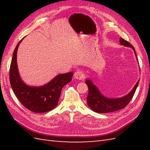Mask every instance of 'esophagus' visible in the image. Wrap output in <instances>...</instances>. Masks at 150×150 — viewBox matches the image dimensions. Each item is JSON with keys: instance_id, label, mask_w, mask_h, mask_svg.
Here are the masks:
<instances>
[{"instance_id": "1", "label": "esophagus", "mask_w": 150, "mask_h": 150, "mask_svg": "<svg viewBox=\"0 0 150 150\" xmlns=\"http://www.w3.org/2000/svg\"><path fill=\"white\" fill-rule=\"evenodd\" d=\"M74 77L76 79H78V80H83L84 79V73L81 71V70H79V71L75 73Z\"/></svg>"}]
</instances>
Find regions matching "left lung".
Here are the masks:
<instances>
[{
  "label": "left lung",
  "mask_w": 150,
  "mask_h": 150,
  "mask_svg": "<svg viewBox=\"0 0 150 150\" xmlns=\"http://www.w3.org/2000/svg\"><path fill=\"white\" fill-rule=\"evenodd\" d=\"M120 44L124 46L132 47L134 51L136 58L137 59L134 47L131 44L128 42V41L124 40L121 37L120 39ZM139 82V81L137 82L132 91L125 96L120 98H107L103 95L96 86L93 84V82L88 79L86 80V84L88 85L89 90L87 97L88 106L95 112L98 113H106L123 109L132 100L136 91V89L138 86Z\"/></svg>",
  "instance_id": "1"
}]
</instances>
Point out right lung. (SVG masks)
Returning <instances> with one entry per match:
<instances>
[{
  "instance_id": "obj_1",
  "label": "right lung",
  "mask_w": 150,
  "mask_h": 150,
  "mask_svg": "<svg viewBox=\"0 0 150 150\" xmlns=\"http://www.w3.org/2000/svg\"><path fill=\"white\" fill-rule=\"evenodd\" d=\"M23 39L18 43L13 53L9 69L12 90L18 100L27 109L35 113L47 112L57 106L62 89L71 81L73 73L59 74L42 86H30L25 84L19 75L17 62L18 47Z\"/></svg>"
}]
</instances>
